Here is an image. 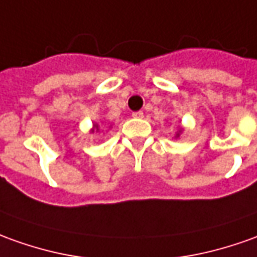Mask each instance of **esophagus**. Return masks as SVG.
<instances>
[{"instance_id": "obj_1", "label": "esophagus", "mask_w": 257, "mask_h": 257, "mask_svg": "<svg viewBox=\"0 0 257 257\" xmlns=\"http://www.w3.org/2000/svg\"><path fill=\"white\" fill-rule=\"evenodd\" d=\"M132 116L134 118H141V117H144V113H143L141 110H140V111H133Z\"/></svg>"}]
</instances>
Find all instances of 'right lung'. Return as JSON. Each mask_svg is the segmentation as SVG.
<instances>
[{"label": "right lung", "mask_w": 257, "mask_h": 257, "mask_svg": "<svg viewBox=\"0 0 257 257\" xmlns=\"http://www.w3.org/2000/svg\"><path fill=\"white\" fill-rule=\"evenodd\" d=\"M95 127H96V130H99V125H98V124L95 125Z\"/></svg>", "instance_id": "obj_1"}]
</instances>
